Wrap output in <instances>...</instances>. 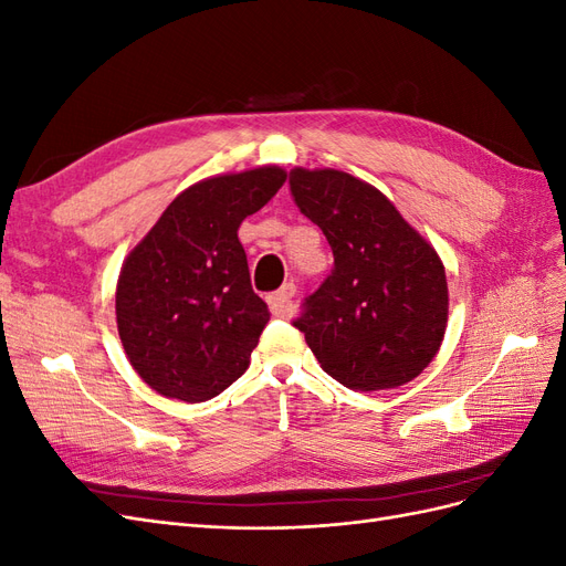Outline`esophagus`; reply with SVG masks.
Instances as JSON below:
<instances>
[{
  "label": "esophagus",
  "instance_id": "34e87169",
  "mask_svg": "<svg viewBox=\"0 0 566 566\" xmlns=\"http://www.w3.org/2000/svg\"><path fill=\"white\" fill-rule=\"evenodd\" d=\"M293 297H295V285L293 283H285L279 290V293L269 295V306H271L273 316H279V318H290V316H293L295 314Z\"/></svg>",
  "mask_w": 566,
  "mask_h": 566
}]
</instances>
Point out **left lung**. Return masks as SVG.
<instances>
[{"mask_svg": "<svg viewBox=\"0 0 566 566\" xmlns=\"http://www.w3.org/2000/svg\"><path fill=\"white\" fill-rule=\"evenodd\" d=\"M290 191L335 256L295 321L321 368L356 391L418 378L449 323L447 269L432 243L378 188L339 169H290Z\"/></svg>", "mask_w": 566, "mask_h": 566, "instance_id": "8db88e82", "label": "left lung"}]
</instances>
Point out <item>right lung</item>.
Masks as SVG:
<instances>
[{"label":"right lung","instance_id":"add662e5","mask_svg":"<svg viewBox=\"0 0 566 566\" xmlns=\"http://www.w3.org/2000/svg\"><path fill=\"white\" fill-rule=\"evenodd\" d=\"M285 179L279 165L200 179L125 256L117 333L132 368L163 397L208 401L248 370L271 314L250 285L238 229Z\"/></svg>","mask_w":566,"mask_h":566}]
</instances>
